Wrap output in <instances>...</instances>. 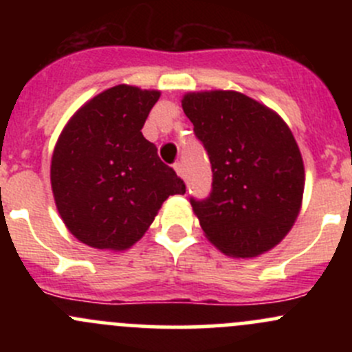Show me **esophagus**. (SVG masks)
<instances>
[{
    "label": "esophagus",
    "instance_id": "esophagus-1",
    "mask_svg": "<svg viewBox=\"0 0 352 352\" xmlns=\"http://www.w3.org/2000/svg\"><path fill=\"white\" fill-rule=\"evenodd\" d=\"M173 168H175L177 175H179L180 179H184V177H186V168H184L182 163H175V165H173Z\"/></svg>",
    "mask_w": 352,
    "mask_h": 352
}]
</instances>
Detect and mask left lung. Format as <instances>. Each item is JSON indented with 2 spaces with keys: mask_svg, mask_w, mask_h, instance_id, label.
<instances>
[{
  "mask_svg": "<svg viewBox=\"0 0 352 352\" xmlns=\"http://www.w3.org/2000/svg\"><path fill=\"white\" fill-rule=\"evenodd\" d=\"M182 109L211 162V194L190 197L204 235L236 258L274 248L296 221L305 189L303 158L287 124L232 90L186 94Z\"/></svg>",
  "mask_w": 352,
  "mask_h": 352,
  "instance_id": "left-lung-1",
  "label": "left lung"
}]
</instances>
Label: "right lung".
Here are the masks:
<instances>
[{"instance_id":"add662e5","label":"right lung","mask_w":352,"mask_h":352,"mask_svg":"<svg viewBox=\"0 0 352 352\" xmlns=\"http://www.w3.org/2000/svg\"><path fill=\"white\" fill-rule=\"evenodd\" d=\"M158 90L117 85L74 112L56 143L51 186L66 228L88 247L126 250L163 202L186 194L175 170L141 133Z\"/></svg>"}]
</instances>
